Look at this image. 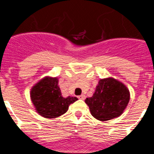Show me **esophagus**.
<instances>
[{
	"label": "esophagus",
	"mask_w": 154,
	"mask_h": 154,
	"mask_svg": "<svg viewBox=\"0 0 154 154\" xmlns=\"http://www.w3.org/2000/svg\"><path fill=\"white\" fill-rule=\"evenodd\" d=\"M78 98L79 99H82V100H84V99H85V95H83V94H82V95H81V96H79Z\"/></svg>",
	"instance_id": "34e87169"
}]
</instances>
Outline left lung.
<instances>
[{
	"label": "left lung",
	"mask_w": 154,
	"mask_h": 154,
	"mask_svg": "<svg viewBox=\"0 0 154 154\" xmlns=\"http://www.w3.org/2000/svg\"><path fill=\"white\" fill-rule=\"evenodd\" d=\"M130 93L127 87L116 79H99L92 97L86 98L94 118L99 121H107L119 117L130 102Z\"/></svg>",
	"instance_id": "8db88e82"
}]
</instances>
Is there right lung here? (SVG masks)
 I'll return each mask as SVG.
<instances>
[{"label":"right lung","instance_id":"right-lung-1","mask_svg":"<svg viewBox=\"0 0 154 154\" xmlns=\"http://www.w3.org/2000/svg\"><path fill=\"white\" fill-rule=\"evenodd\" d=\"M31 100L36 112L47 119H54L63 115L69 105L78 100L76 97L62 96L57 77L45 76L34 85L30 92Z\"/></svg>","mask_w":154,"mask_h":154}]
</instances>
